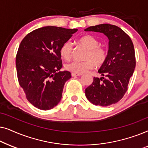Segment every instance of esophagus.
Segmentation results:
<instances>
[{
	"instance_id": "esophagus-1",
	"label": "esophagus",
	"mask_w": 148,
	"mask_h": 148,
	"mask_svg": "<svg viewBox=\"0 0 148 148\" xmlns=\"http://www.w3.org/2000/svg\"><path fill=\"white\" fill-rule=\"evenodd\" d=\"M82 73H72L71 75L72 77H76V76H80L82 75Z\"/></svg>"
}]
</instances>
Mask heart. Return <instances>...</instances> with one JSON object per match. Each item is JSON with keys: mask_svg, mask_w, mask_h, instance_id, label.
<instances>
[{"mask_svg": "<svg viewBox=\"0 0 148 148\" xmlns=\"http://www.w3.org/2000/svg\"><path fill=\"white\" fill-rule=\"evenodd\" d=\"M77 43L84 46L88 52L85 56L84 61H72L65 65L66 70L75 73H83L96 66H101L106 62L108 57V51L104 46H99L98 40L92 35H84L79 38ZM60 56L69 60L72 57L73 46L70 42L62 44L59 50Z\"/></svg>", "mask_w": 148, "mask_h": 148, "instance_id": "b5f03b06", "label": "heart"}]
</instances>
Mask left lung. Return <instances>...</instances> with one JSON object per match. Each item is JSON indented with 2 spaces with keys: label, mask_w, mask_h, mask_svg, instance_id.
I'll list each match as a JSON object with an SVG mask.
<instances>
[{
  "label": "left lung",
  "mask_w": 148,
  "mask_h": 148,
  "mask_svg": "<svg viewBox=\"0 0 148 148\" xmlns=\"http://www.w3.org/2000/svg\"><path fill=\"white\" fill-rule=\"evenodd\" d=\"M85 31L103 33L109 40L108 59L98 70L103 77H94L85 94L96 106H110L123 98L134 72L136 60L133 42L123 29L110 24L91 26Z\"/></svg>",
  "instance_id": "1"
}]
</instances>
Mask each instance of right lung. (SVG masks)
<instances>
[{
	"mask_svg": "<svg viewBox=\"0 0 148 148\" xmlns=\"http://www.w3.org/2000/svg\"><path fill=\"white\" fill-rule=\"evenodd\" d=\"M77 31L46 26L30 32L21 42L16 55L18 82L27 100L38 109L50 110L61 100L71 74L60 71V48Z\"/></svg>",
	"mask_w": 148,
	"mask_h": 148,
	"instance_id": "add662e5",
	"label": "right lung"
}]
</instances>
